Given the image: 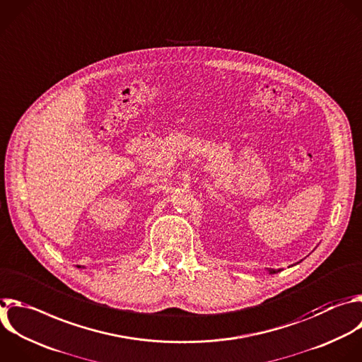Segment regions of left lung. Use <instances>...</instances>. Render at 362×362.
I'll return each instance as SVG.
<instances>
[{
	"label": "left lung",
	"instance_id": "8db88e82",
	"mask_svg": "<svg viewBox=\"0 0 362 362\" xmlns=\"http://www.w3.org/2000/svg\"><path fill=\"white\" fill-rule=\"evenodd\" d=\"M277 272H280V270H277ZM272 273H276V272H272Z\"/></svg>",
	"mask_w": 362,
	"mask_h": 362
}]
</instances>
